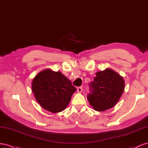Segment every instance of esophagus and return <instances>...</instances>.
<instances>
[{"mask_svg": "<svg viewBox=\"0 0 148 148\" xmlns=\"http://www.w3.org/2000/svg\"><path fill=\"white\" fill-rule=\"evenodd\" d=\"M77 92H79V93H81V92H82V87H77Z\"/></svg>", "mask_w": 148, "mask_h": 148, "instance_id": "34e87169", "label": "esophagus"}]
</instances>
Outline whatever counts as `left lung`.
Wrapping results in <instances>:
<instances>
[{
    "label": "left lung",
    "mask_w": 148,
    "mask_h": 148,
    "mask_svg": "<svg viewBox=\"0 0 148 148\" xmlns=\"http://www.w3.org/2000/svg\"><path fill=\"white\" fill-rule=\"evenodd\" d=\"M89 84L90 94L87 96L90 105L96 111L103 112L115 106L125 89V81L120 74L107 68L96 73Z\"/></svg>",
    "instance_id": "obj_1"
}]
</instances>
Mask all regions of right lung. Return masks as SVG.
Masks as SVG:
<instances>
[{
    "label": "right lung",
    "mask_w": 148,
    "mask_h": 148,
    "mask_svg": "<svg viewBox=\"0 0 148 148\" xmlns=\"http://www.w3.org/2000/svg\"><path fill=\"white\" fill-rule=\"evenodd\" d=\"M32 92L41 106L51 113L64 110L76 91L70 80L61 72L41 71L33 79Z\"/></svg>",
    "instance_id": "add662e5"
}]
</instances>
